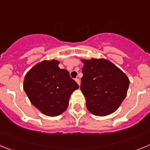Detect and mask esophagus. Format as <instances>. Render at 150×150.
Listing matches in <instances>:
<instances>
[{
    "label": "esophagus",
    "mask_w": 150,
    "mask_h": 150,
    "mask_svg": "<svg viewBox=\"0 0 150 150\" xmlns=\"http://www.w3.org/2000/svg\"><path fill=\"white\" fill-rule=\"evenodd\" d=\"M75 81L76 82V83H77V84L79 85H80V79H79V78H76V79H75Z\"/></svg>",
    "instance_id": "esophagus-1"
}]
</instances>
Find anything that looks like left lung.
I'll use <instances>...</instances> for the list:
<instances>
[{"instance_id":"1","label":"left lung","mask_w":150,"mask_h":150,"mask_svg":"<svg viewBox=\"0 0 150 150\" xmlns=\"http://www.w3.org/2000/svg\"><path fill=\"white\" fill-rule=\"evenodd\" d=\"M81 86L88 110L104 116L114 112L127 95L129 79L114 64L104 59H81Z\"/></svg>"}]
</instances>
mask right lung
I'll use <instances>...</instances> for the list:
<instances>
[{
    "label": "right lung",
    "instance_id": "add662e5",
    "mask_svg": "<svg viewBox=\"0 0 150 150\" xmlns=\"http://www.w3.org/2000/svg\"><path fill=\"white\" fill-rule=\"evenodd\" d=\"M55 59L38 63L26 74L23 88L30 103L48 116H57L67 110L71 94L79 88L69 72L60 69Z\"/></svg>",
    "mask_w": 150,
    "mask_h": 150
}]
</instances>
